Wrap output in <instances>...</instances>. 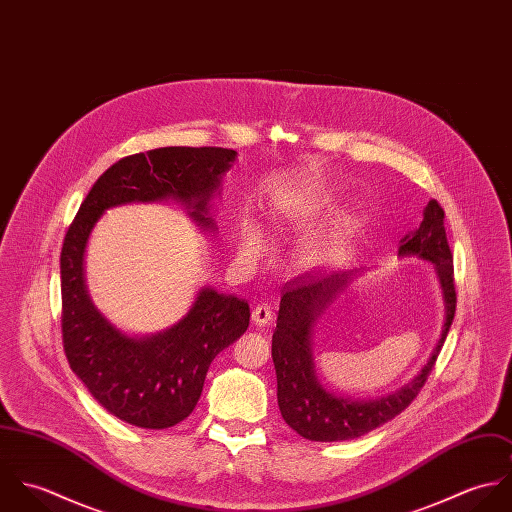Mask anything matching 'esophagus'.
<instances>
[{
  "label": "esophagus",
  "mask_w": 512,
  "mask_h": 512,
  "mask_svg": "<svg viewBox=\"0 0 512 512\" xmlns=\"http://www.w3.org/2000/svg\"><path fill=\"white\" fill-rule=\"evenodd\" d=\"M272 317H274V311L268 303H258L254 309H252V323L258 325V327H266L272 323Z\"/></svg>",
  "instance_id": "obj_1"
}]
</instances>
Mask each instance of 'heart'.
<instances>
[{
	"instance_id": "obj_1",
	"label": "heart",
	"mask_w": 512,
	"mask_h": 512,
	"mask_svg": "<svg viewBox=\"0 0 512 512\" xmlns=\"http://www.w3.org/2000/svg\"><path fill=\"white\" fill-rule=\"evenodd\" d=\"M264 246H266V240L262 236V232L256 228V226H246L242 230V236H240V252L246 256V258H258L262 252H264ZM331 246V240L329 236H319L315 240H311L307 246H305V262L309 264H317L325 258L327 250Z\"/></svg>"
}]
</instances>
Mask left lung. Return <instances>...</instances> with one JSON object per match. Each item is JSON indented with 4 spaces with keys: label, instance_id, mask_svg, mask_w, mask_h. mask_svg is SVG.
<instances>
[{
    "label": "left lung",
    "instance_id": "left-lung-1",
    "mask_svg": "<svg viewBox=\"0 0 512 512\" xmlns=\"http://www.w3.org/2000/svg\"><path fill=\"white\" fill-rule=\"evenodd\" d=\"M443 209L430 201L420 226L400 240L398 256H418L436 266L445 303L441 337L428 363L400 390L372 400H353L325 390L313 365L311 335L317 319L349 288L357 272L303 274L286 284L278 325L272 337V359L278 378V406L286 424L311 441H345L365 436L406 410L422 390L455 315L453 256L447 244Z\"/></svg>",
    "mask_w": 512,
    "mask_h": 512
}]
</instances>
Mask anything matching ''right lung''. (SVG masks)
<instances>
[{
    "label": "right lung",
    "mask_w": 512,
    "mask_h": 512,
    "mask_svg": "<svg viewBox=\"0 0 512 512\" xmlns=\"http://www.w3.org/2000/svg\"><path fill=\"white\" fill-rule=\"evenodd\" d=\"M236 161L224 147H159L106 169L82 201L61 250L63 347L74 374L116 418L146 430L183 422L197 406L207 370L250 323L236 295L203 288L187 315L151 337L116 329L92 303L84 284V252L106 209L173 199L205 230H215L211 199Z\"/></svg>",
    "instance_id": "obj_1"
}]
</instances>
